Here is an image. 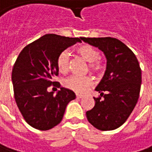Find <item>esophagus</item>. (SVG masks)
I'll list each match as a JSON object with an SVG mask.
<instances>
[{
    "instance_id": "34e87169",
    "label": "esophagus",
    "mask_w": 152,
    "mask_h": 152,
    "mask_svg": "<svg viewBox=\"0 0 152 152\" xmlns=\"http://www.w3.org/2000/svg\"><path fill=\"white\" fill-rule=\"evenodd\" d=\"M76 97H77V99H81V98H83V95H81V94H76Z\"/></svg>"
}]
</instances>
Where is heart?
Listing matches in <instances>:
<instances>
[{
	"instance_id": "heart-1",
	"label": "heart",
	"mask_w": 152,
	"mask_h": 152,
	"mask_svg": "<svg viewBox=\"0 0 152 152\" xmlns=\"http://www.w3.org/2000/svg\"><path fill=\"white\" fill-rule=\"evenodd\" d=\"M76 53L86 62H89L88 68L90 72L96 75H100L103 73L105 65L103 60L99 59V52L95 48L88 44H83L76 48ZM57 66L61 73H66L69 70V56L66 51L60 53L58 56ZM91 84L92 79L88 76H72L64 81V86L66 88L77 93L86 92Z\"/></svg>"
}]
</instances>
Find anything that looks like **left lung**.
I'll return each mask as SVG.
<instances>
[{"label": "left lung", "instance_id": "1", "mask_svg": "<svg viewBox=\"0 0 152 152\" xmlns=\"http://www.w3.org/2000/svg\"><path fill=\"white\" fill-rule=\"evenodd\" d=\"M81 39L100 49L107 60L103 79L95 88L100 96L93 98L95 105L86 112L87 120L98 130H115L126 121L137 102L142 82L138 60L118 39L81 37Z\"/></svg>", "mask_w": 152, "mask_h": 152}]
</instances>
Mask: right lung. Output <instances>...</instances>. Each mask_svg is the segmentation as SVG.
<instances>
[{"instance_id": "1", "label": "right lung", "mask_w": 152, "mask_h": 152, "mask_svg": "<svg viewBox=\"0 0 152 152\" xmlns=\"http://www.w3.org/2000/svg\"><path fill=\"white\" fill-rule=\"evenodd\" d=\"M81 42L53 34H45L28 44L20 53L12 71V82L17 106L27 124L40 131L59 125L66 107L76 98L69 89L60 87L54 96L48 89L60 87L53 79L59 74L57 59L64 50Z\"/></svg>"}]
</instances>
